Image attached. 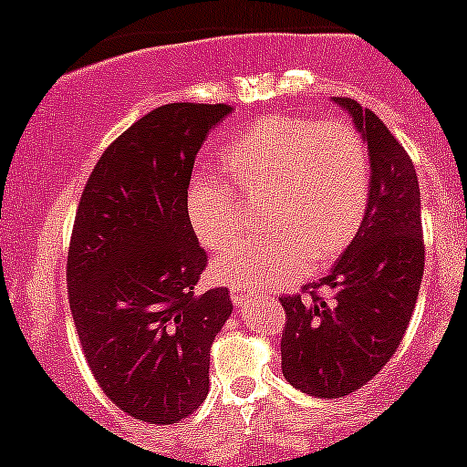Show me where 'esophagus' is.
Segmentation results:
<instances>
[{"instance_id":"34e87169","label":"esophagus","mask_w":467,"mask_h":467,"mask_svg":"<svg viewBox=\"0 0 467 467\" xmlns=\"http://www.w3.org/2000/svg\"><path fill=\"white\" fill-rule=\"evenodd\" d=\"M248 298H250L248 292H241V289H233V292H230V301L234 305H245Z\"/></svg>"}]
</instances>
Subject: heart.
<instances>
[{"label":"heart","instance_id":"1","mask_svg":"<svg viewBox=\"0 0 467 467\" xmlns=\"http://www.w3.org/2000/svg\"><path fill=\"white\" fill-rule=\"evenodd\" d=\"M228 182L195 175L186 191L192 234L222 250L244 228L241 197L264 200V237L233 245L213 278L234 289L298 283L329 265L360 233L371 200V160L362 133L342 120L261 116L219 153Z\"/></svg>","mask_w":467,"mask_h":467}]
</instances>
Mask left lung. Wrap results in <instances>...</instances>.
<instances>
[{"label":"left lung","instance_id":"8db88e82","mask_svg":"<svg viewBox=\"0 0 467 467\" xmlns=\"http://www.w3.org/2000/svg\"><path fill=\"white\" fill-rule=\"evenodd\" d=\"M367 140L371 200L360 233L318 283L278 296L285 309L283 375L314 398H345L384 368L401 345L423 276L421 197L415 166L389 127L336 96ZM332 292L331 299L319 294Z\"/></svg>","mask_w":467,"mask_h":467}]
</instances>
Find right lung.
<instances>
[{"label": "right lung", "instance_id": "right-lung-1", "mask_svg": "<svg viewBox=\"0 0 467 467\" xmlns=\"http://www.w3.org/2000/svg\"><path fill=\"white\" fill-rule=\"evenodd\" d=\"M233 107L171 103L118 136L88 178L67 252L85 360L133 420L169 426L208 395L211 347L233 312L226 287L197 292L208 256L186 215L192 164Z\"/></svg>", "mask_w": 467, "mask_h": 467}]
</instances>
